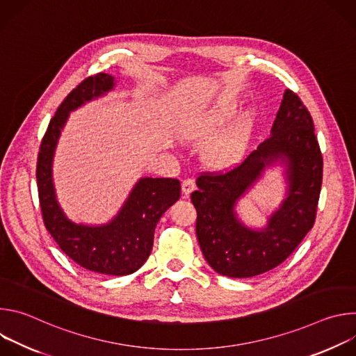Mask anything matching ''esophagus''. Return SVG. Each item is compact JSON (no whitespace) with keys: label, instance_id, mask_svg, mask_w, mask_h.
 I'll return each instance as SVG.
<instances>
[{"label":"esophagus","instance_id":"34e87169","mask_svg":"<svg viewBox=\"0 0 356 356\" xmlns=\"http://www.w3.org/2000/svg\"><path fill=\"white\" fill-rule=\"evenodd\" d=\"M194 188H195V181H194V179L187 177V179H184V180L181 181V190H183V194H184V195H188Z\"/></svg>","mask_w":356,"mask_h":356}]
</instances>
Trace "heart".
<instances>
[{"label": "heart", "instance_id": "heart-1", "mask_svg": "<svg viewBox=\"0 0 356 356\" xmlns=\"http://www.w3.org/2000/svg\"><path fill=\"white\" fill-rule=\"evenodd\" d=\"M225 111L216 110L210 113L204 121L193 129L190 134L191 138H207L217 131V128L225 120ZM243 150V139L239 132H232L218 140L210 149V159L218 166H227L236 162Z\"/></svg>", "mask_w": 356, "mask_h": 356}]
</instances>
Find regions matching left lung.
<instances>
[{
  "mask_svg": "<svg viewBox=\"0 0 356 356\" xmlns=\"http://www.w3.org/2000/svg\"><path fill=\"white\" fill-rule=\"evenodd\" d=\"M282 159L288 165L289 191L262 232L236 218V200L263 171ZM323 183V155L313 118L300 97L286 90L272 135L227 172H202L191 193L195 234L209 265L220 275L252 277L284 262L313 228Z\"/></svg>",
  "mask_w": 356,
  "mask_h": 356,
  "instance_id": "1",
  "label": "left lung"
}]
</instances>
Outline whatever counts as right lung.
<instances>
[{
    "label": "right lung",
    "instance_id": "1",
    "mask_svg": "<svg viewBox=\"0 0 356 356\" xmlns=\"http://www.w3.org/2000/svg\"><path fill=\"white\" fill-rule=\"evenodd\" d=\"M113 87V76L97 73L84 79L67 94L42 138L36 180L43 224L66 255L87 270L124 276L136 272L149 258L156 224L179 200L180 181L140 179L120 214L110 224L101 227L77 225L69 221L58 204L52 181L54 152L69 113Z\"/></svg>",
    "mask_w": 356,
    "mask_h": 356
}]
</instances>
